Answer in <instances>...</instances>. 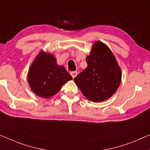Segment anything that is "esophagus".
<instances>
[{
    "mask_svg": "<svg viewBox=\"0 0 150 150\" xmlns=\"http://www.w3.org/2000/svg\"><path fill=\"white\" fill-rule=\"evenodd\" d=\"M71 75L72 76V77L74 79V78L76 77V76L77 75V71H73V72L71 73Z\"/></svg>",
    "mask_w": 150,
    "mask_h": 150,
    "instance_id": "34e87169",
    "label": "esophagus"
}]
</instances>
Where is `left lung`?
<instances>
[{
	"label": "left lung",
	"mask_w": 150,
	"mask_h": 150,
	"mask_svg": "<svg viewBox=\"0 0 150 150\" xmlns=\"http://www.w3.org/2000/svg\"><path fill=\"white\" fill-rule=\"evenodd\" d=\"M88 67L74 79L87 99L101 102L116 92L121 82V69L110 48L100 41L93 44L86 57Z\"/></svg>",
	"instance_id": "obj_1"
}]
</instances>
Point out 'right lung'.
<instances>
[{
    "label": "right lung",
    "instance_id": "1",
    "mask_svg": "<svg viewBox=\"0 0 150 150\" xmlns=\"http://www.w3.org/2000/svg\"><path fill=\"white\" fill-rule=\"evenodd\" d=\"M72 79L65 68L57 64L54 56L43 50L33 60L28 73L31 89L44 98L57 94L64 83Z\"/></svg>",
    "mask_w": 150,
    "mask_h": 150
}]
</instances>
